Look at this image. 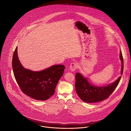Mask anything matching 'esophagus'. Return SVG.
Listing matches in <instances>:
<instances>
[{"mask_svg":"<svg viewBox=\"0 0 131 131\" xmlns=\"http://www.w3.org/2000/svg\"><path fill=\"white\" fill-rule=\"evenodd\" d=\"M78 68V64L76 62H73L70 66V69L72 71H75Z\"/></svg>","mask_w":131,"mask_h":131,"instance_id":"1","label":"esophagus"}]
</instances>
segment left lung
Instances as JSON below:
<instances>
[{
  "label": "left lung",
  "instance_id": "obj_1",
  "mask_svg": "<svg viewBox=\"0 0 131 131\" xmlns=\"http://www.w3.org/2000/svg\"><path fill=\"white\" fill-rule=\"evenodd\" d=\"M119 57L122 61L121 74L122 75L124 70V59L121 51H120ZM75 77V88L77 94L82 101L88 103L97 102L106 99L115 89L121 79L120 76L114 83L106 87H97L91 85L87 79L83 77L80 73H76Z\"/></svg>",
  "mask_w": 131,
  "mask_h": 131
}]
</instances>
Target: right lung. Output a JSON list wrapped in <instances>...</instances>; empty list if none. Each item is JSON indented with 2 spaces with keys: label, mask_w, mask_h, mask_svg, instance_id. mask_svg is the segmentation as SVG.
I'll use <instances>...</instances> for the list:
<instances>
[{
  "label": "right lung",
  "mask_w": 131,
  "mask_h": 131,
  "mask_svg": "<svg viewBox=\"0 0 131 131\" xmlns=\"http://www.w3.org/2000/svg\"><path fill=\"white\" fill-rule=\"evenodd\" d=\"M17 52V47L13 56L12 67L15 78L20 90L35 100H47L54 93L65 67L61 64L54 65L41 71L33 72L22 66Z\"/></svg>",
  "instance_id": "1"
}]
</instances>
